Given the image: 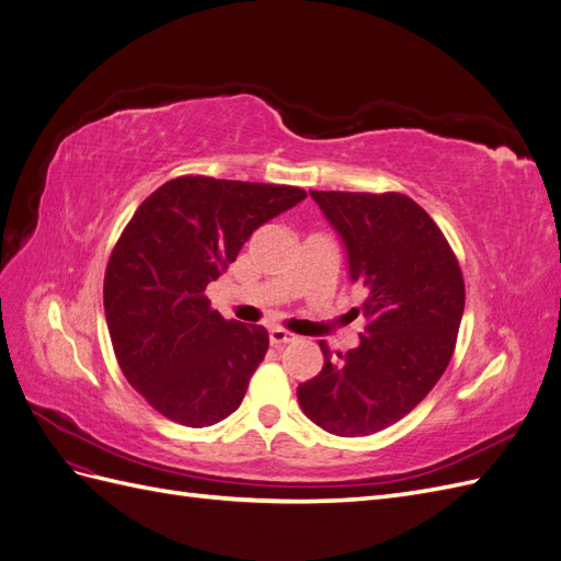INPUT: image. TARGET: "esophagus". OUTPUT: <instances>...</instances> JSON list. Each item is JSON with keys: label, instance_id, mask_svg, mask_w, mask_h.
Here are the masks:
<instances>
[{"label": "esophagus", "instance_id": "obj_1", "mask_svg": "<svg viewBox=\"0 0 561 561\" xmlns=\"http://www.w3.org/2000/svg\"><path fill=\"white\" fill-rule=\"evenodd\" d=\"M268 342H271V346L280 348V346H285V344H293V342H297V336H295L293 332H287V330L274 328V330H268Z\"/></svg>", "mask_w": 561, "mask_h": 561}]
</instances>
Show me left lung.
Listing matches in <instances>:
<instances>
[{
    "label": "left lung",
    "mask_w": 561,
    "mask_h": 561,
    "mask_svg": "<svg viewBox=\"0 0 561 561\" xmlns=\"http://www.w3.org/2000/svg\"><path fill=\"white\" fill-rule=\"evenodd\" d=\"M339 233L348 278L367 290L360 344L336 353L320 342L322 369L297 400L316 426L360 437L410 414L443 377L466 307V285L447 239L404 194L311 192ZM355 309V313H360Z\"/></svg>",
    "instance_id": "1"
}]
</instances>
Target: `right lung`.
<instances>
[{
    "mask_svg": "<svg viewBox=\"0 0 561 561\" xmlns=\"http://www.w3.org/2000/svg\"><path fill=\"white\" fill-rule=\"evenodd\" d=\"M304 198L299 186L184 175L135 210L105 271V318L124 377L165 419L203 428L239 410L268 334L213 311L206 287Z\"/></svg>",
    "mask_w": 561,
    "mask_h": 561,
    "instance_id": "right-lung-1",
    "label": "right lung"
}]
</instances>
